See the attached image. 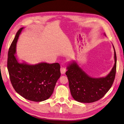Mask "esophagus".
I'll return each mask as SVG.
<instances>
[{"label":"esophagus","instance_id":"1","mask_svg":"<svg viewBox=\"0 0 124 124\" xmlns=\"http://www.w3.org/2000/svg\"><path fill=\"white\" fill-rule=\"evenodd\" d=\"M60 71H61V74H64L65 73L66 71V68L65 67L61 66V68H60Z\"/></svg>","mask_w":124,"mask_h":124}]
</instances>
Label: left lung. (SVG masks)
Instances as JSON below:
<instances>
[{
    "label": "left lung",
    "mask_w": 124,
    "mask_h": 124,
    "mask_svg": "<svg viewBox=\"0 0 124 124\" xmlns=\"http://www.w3.org/2000/svg\"><path fill=\"white\" fill-rule=\"evenodd\" d=\"M104 34L106 36L105 33ZM113 47L115 63L110 73L105 77L93 78L89 76L75 60L68 63L66 75L74 100L81 103L94 102L100 100L110 90L116 75L117 64L116 54L113 45Z\"/></svg>",
    "instance_id": "left-lung-1"
}]
</instances>
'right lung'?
Wrapping results in <instances>:
<instances>
[{
    "label": "right lung",
    "mask_w": 124,
    "mask_h": 124,
    "mask_svg": "<svg viewBox=\"0 0 124 124\" xmlns=\"http://www.w3.org/2000/svg\"><path fill=\"white\" fill-rule=\"evenodd\" d=\"M24 27L16 33L8 53L7 69L11 83L15 91L27 100L45 101L53 94L56 82L61 76L58 63L40 62L29 64L17 58L16 44Z\"/></svg>",
    "instance_id": "right-lung-1"
}]
</instances>
